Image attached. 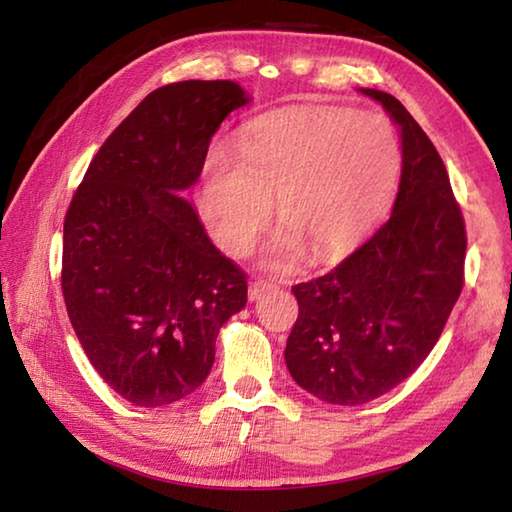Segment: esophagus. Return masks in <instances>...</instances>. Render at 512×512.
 Returning a JSON list of instances; mask_svg holds the SVG:
<instances>
[{
  "label": "esophagus",
  "instance_id": "34e87169",
  "mask_svg": "<svg viewBox=\"0 0 512 512\" xmlns=\"http://www.w3.org/2000/svg\"><path fill=\"white\" fill-rule=\"evenodd\" d=\"M271 289H273V282L253 280V282H250V289H248V298L250 300H259V298H264Z\"/></svg>",
  "mask_w": 512,
  "mask_h": 512
}]
</instances>
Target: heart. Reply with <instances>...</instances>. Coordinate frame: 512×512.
I'll list each match as a JSON object with an SVG mask.
<instances>
[{
  "label": "heart",
  "instance_id": "heart-1",
  "mask_svg": "<svg viewBox=\"0 0 512 512\" xmlns=\"http://www.w3.org/2000/svg\"><path fill=\"white\" fill-rule=\"evenodd\" d=\"M402 146L391 121L339 106L271 112L244 128L237 151L207 149L196 201L214 239L246 253L277 198L266 264L289 268L311 246L318 259L348 253L391 207Z\"/></svg>",
  "mask_w": 512,
  "mask_h": 512
}]
</instances>
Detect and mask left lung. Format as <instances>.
Instances as JSON below:
<instances>
[{"mask_svg":"<svg viewBox=\"0 0 512 512\" xmlns=\"http://www.w3.org/2000/svg\"><path fill=\"white\" fill-rule=\"evenodd\" d=\"M400 126L402 180L391 219L352 255L291 287L284 361L296 384L357 406L415 372L438 343L465 282V221L443 160L393 94L361 88Z\"/></svg>","mask_w":512,"mask_h":512,"instance_id":"1","label":"left lung"}]
</instances>
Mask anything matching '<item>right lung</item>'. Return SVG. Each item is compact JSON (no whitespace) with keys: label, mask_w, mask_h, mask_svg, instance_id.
<instances>
[{"label":"right lung","mask_w":512,"mask_h":512,"mask_svg":"<svg viewBox=\"0 0 512 512\" xmlns=\"http://www.w3.org/2000/svg\"><path fill=\"white\" fill-rule=\"evenodd\" d=\"M246 103L235 81L153 90L103 142L65 214L69 320L94 370L137 406L194 393L221 325L248 300L246 273L178 196L221 121Z\"/></svg>","instance_id":"right-lung-1"}]
</instances>
